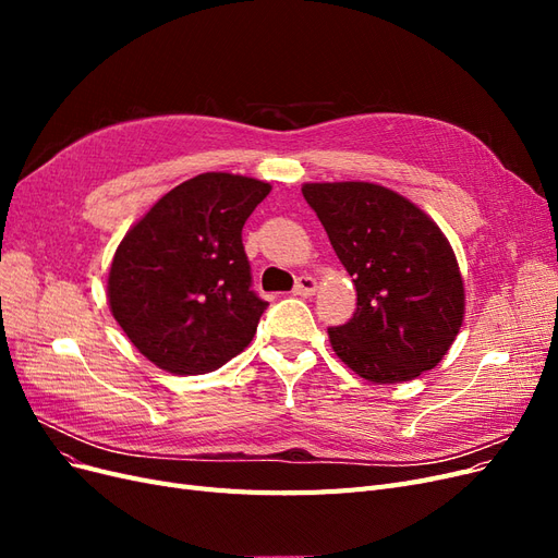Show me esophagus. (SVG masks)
<instances>
[{
	"label": "esophagus",
	"instance_id": "obj_1",
	"mask_svg": "<svg viewBox=\"0 0 558 558\" xmlns=\"http://www.w3.org/2000/svg\"><path fill=\"white\" fill-rule=\"evenodd\" d=\"M293 293H295V295H300V298H310V295H314V293H316V279H314V277H300V279L295 281V289H293Z\"/></svg>",
	"mask_w": 558,
	"mask_h": 558
}]
</instances>
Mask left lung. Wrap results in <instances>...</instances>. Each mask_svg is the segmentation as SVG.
I'll return each mask as SVG.
<instances>
[{"label":"left lung","instance_id":"obj_1","mask_svg":"<svg viewBox=\"0 0 558 558\" xmlns=\"http://www.w3.org/2000/svg\"><path fill=\"white\" fill-rule=\"evenodd\" d=\"M307 205L356 286V312L328 328L359 377L416 379L445 359L463 324L465 293L453 251L410 199L367 181L305 183Z\"/></svg>","mask_w":558,"mask_h":558}]
</instances>
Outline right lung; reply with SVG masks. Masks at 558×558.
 Returning a JSON list of instances; mask_svg holds the SVG:
<instances>
[{
	"mask_svg": "<svg viewBox=\"0 0 558 558\" xmlns=\"http://www.w3.org/2000/svg\"><path fill=\"white\" fill-rule=\"evenodd\" d=\"M269 183L207 172L162 195L125 234L109 305L144 356L172 375H205L238 356L267 302L251 289L242 228Z\"/></svg>",
	"mask_w": 558,
	"mask_h": 558,
	"instance_id": "1",
	"label": "right lung"
}]
</instances>
